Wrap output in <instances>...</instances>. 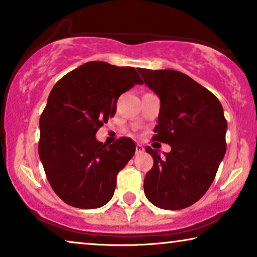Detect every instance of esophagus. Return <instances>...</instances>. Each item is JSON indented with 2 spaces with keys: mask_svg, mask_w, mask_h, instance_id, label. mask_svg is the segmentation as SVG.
<instances>
[{
  "mask_svg": "<svg viewBox=\"0 0 257 257\" xmlns=\"http://www.w3.org/2000/svg\"><path fill=\"white\" fill-rule=\"evenodd\" d=\"M144 152V146L141 145V144H137L136 146V153L138 155V153H143Z\"/></svg>",
  "mask_w": 257,
  "mask_h": 257,
  "instance_id": "1",
  "label": "esophagus"
}]
</instances>
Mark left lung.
Masks as SVG:
<instances>
[{"label":"left lung","mask_w":257,"mask_h":257,"mask_svg":"<svg viewBox=\"0 0 257 257\" xmlns=\"http://www.w3.org/2000/svg\"><path fill=\"white\" fill-rule=\"evenodd\" d=\"M138 72L161 99L153 141L171 146L163 157L157 150L145 148L153 158L144 179L145 196L161 209L188 208L208 191L225 155L228 125L223 107L211 92L184 73Z\"/></svg>","instance_id":"obj_1"}]
</instances>
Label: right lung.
I'll return each instance as SVG.
<instances>
[{
	"mask_svg": "<svg viewBox=\"0 0 257 257\" xmlns=\"http://www.w3.org/2000/svg\"><path fill=\"white\" fill-rule=\"evenodd\" d=\"M133 67L86 62L56 82L40 116L39 156L54 192L68 205L96 209L113 197L116 175L136 152L132 139L106 145L96 131L115 114L116 101L142 85Z\"/></svg>",
	"mask_w": 257,
	"mask_h": 257,
	"instance_id": "add662e5",
	"label": "right lung"
}]
</instances>
